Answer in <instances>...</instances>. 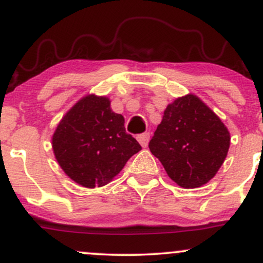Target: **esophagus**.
<instances>
[{
  "label": "esophagus",
  "mask_w": 263,
  "mask_h": 263,
  "mask_svg": "<svg viewBox=\"0 0 263 263\" xmlns=\"http://www.w3.org/2000/svg\"><path fill=\"white\" fill-rule=\"evenodd\" d=\"M137 140L141 143V146L146 148V147L148 146V142H149V134H148V132H146V134L138 135L137 136Z\"/></svg>",
  "instance_id": "esophagus-1"
}]
</instances>
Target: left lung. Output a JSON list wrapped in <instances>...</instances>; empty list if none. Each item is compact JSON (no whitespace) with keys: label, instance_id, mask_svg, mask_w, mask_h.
<instances>
[{"label":"left lung","instance_id":"left-lung-1","mask_svg":"<svg viewBox=\"0 0 263 263\" xmlns=\"http://www.w3.org/2000/svg\"><path fill=\"white\" fill-rule=\"evenodd\" d=\"M230 138L218 115L197 95L186 93L167 105L148 147L173 182L193 189L215 177Z\"/></svg>","mask_w":263,"mask_h":263}]
</instances>
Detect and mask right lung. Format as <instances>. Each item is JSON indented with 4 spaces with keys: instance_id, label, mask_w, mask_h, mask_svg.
I'll return each instance as SVG.
<instances>
[{
    "instance_id": "obj_1",
    "label": "right lung",
    "mask_w": 263,
    "mask_h": 263,
    "mask_svg": "<svg viewBox=\"0 0 263 263\" xmlns=\"http://www.w3.org/2000/svg\"><path fill=\"white\" fill-rule=\"evenodd\" d=\"M107 96L87 93L66 111L52 136L54 157L63 172L84 188L110 183L142 147L125 131Z\"/></svg>"
}]
</instances>
